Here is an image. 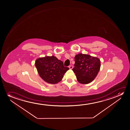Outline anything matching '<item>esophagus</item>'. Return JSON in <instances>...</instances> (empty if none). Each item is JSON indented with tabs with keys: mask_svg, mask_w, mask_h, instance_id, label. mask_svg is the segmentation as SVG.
Instances as JSON below:
<instances>
[{
	"mask_svg": "<svg viewBox=\"0 0 130 130\" xmlns=\"http://www.w3.org/2000/svg\"><path fill=\"white\" fill-rule=\"evenodd\" d=\"M73 68V66H72V65H70V66H69V68L70 69H72V68Z\"/></svg>",
	"mask_w": 130,
	"mask_h": 130,
	"instance_id": "34e87169",
	"label": "esophagus"
}]
</instances>
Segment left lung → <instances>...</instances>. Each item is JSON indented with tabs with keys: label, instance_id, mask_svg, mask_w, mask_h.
<instances>
[{
	"label": "left lung",
	"instance_id": "1",
	"mask_svg": "<svg viewBox=\"0 0 130 130\" xmlns=\"http://www.w3.org/2000/svg\"><path fill=\"white\" fill-rule=\"evenodd\" d=\"M75 67L72 69L77 80L82 84H87L94 79L100 68V61L96 57L78 54L75 57Z\"/></svg>",
	"mask_w": 130,
	"mask_h": 130
}]
</instances>
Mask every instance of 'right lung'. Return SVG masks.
Segmentation results:
<instances>
[{
	"instance_id": "add662e5",
	"label": "right lung",
	"mask_w": 130,
	"mask_h": 130,
	"mask_svg": "<svg viewBox=\"0 0 130 130\" xmlns=\"http://www.w3.org/2000/svg\"><path fill=\"white\" fill-rule=\"evenodd\" d=\"M35 66L39 76L49 84H55L62 80L64 74L69 69L63 62L54 56L40 58L36 60Z\"/></svg>"
}]
</instances>
